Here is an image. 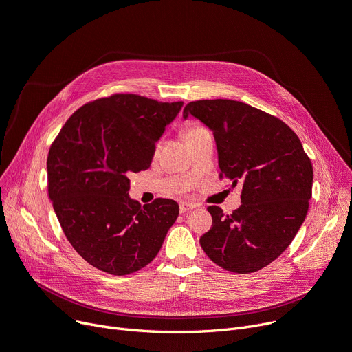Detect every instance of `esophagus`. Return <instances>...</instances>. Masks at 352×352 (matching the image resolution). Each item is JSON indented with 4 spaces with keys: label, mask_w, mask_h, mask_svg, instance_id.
<instances>
[{
    "label": "esophagus",
    "mask_w": 352,
    "mask_h": 352,
    "mask_svg": "<svg viewBox=\"0 0 352 352\" xmlns=\"http://www.w3.org/2000/svg\"><path fill=\"white\" fill-rule=\"evenodd\" d=\"M195 208H196V206H195L193 204L185 202V200H183V202H180V204H179L180 213H186V212H189V210H192V209H195Z\"/></svg>",
    "instance_id": "34e87169"
}]
</instances>
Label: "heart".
I'll return each instance as SVG.
<instances>
[{
    "mask_svg": "<svg viewBox=\"0 0 352 352\" xmlns=\"http://www.w3.org/2000/svg\"><path fill=\"white\" fill-rule=\"evenodd\" d=\"M202 129H204V127L196 126V124H190V126H188V127H186V130H185V136H188V135H192V133H196V131L202 130Z\"/></svg>",
    "mask_w": 352,
    "mask_h": 352,
    "instance_id": "b5f03b06",
    "label": "heart"
}]
</instances>
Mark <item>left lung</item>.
Here are the masks:
<instances>
[{"mask_svg":"<svg viewBox=\"0 0 352 352\" xmlns=\"http://www.w3.org/2000/svg\"><path fill=\"white\" fill-rule=\"evenodd\" d=\"M214 136L221 179L242 186V205L225 214L209 206L212 228L200 238L205 254L236 274L256 272L285 250L304 223L312 196V163L294 130L235 100H199L183 110Z\"/></svg>","mask_w":352,"mask_h":352,"instance_id":"1","label":"left lung"}]
</instances>
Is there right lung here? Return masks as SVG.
I'll list each match as a JSON object with an SVG mask.
<instances>
[{"mask_svg": "<svg viewBox=\"0 0 352 352\" xmlns=\"http://www.w3.org/2000/svg\"><path fill=\"white\" fill-rule=\"evenodd\" d=\"M183 102L162 103L113 94L80 107L60 130L47 157L48 195L65 238L97 270L129 275L152 262L179 205L129 196L130 173L146 170L156 142Z\"/></svg>", "mask_w": 352, "mask_h": 352, "instance_id": "add662e5", "label": "right lung"}]
</instances>
